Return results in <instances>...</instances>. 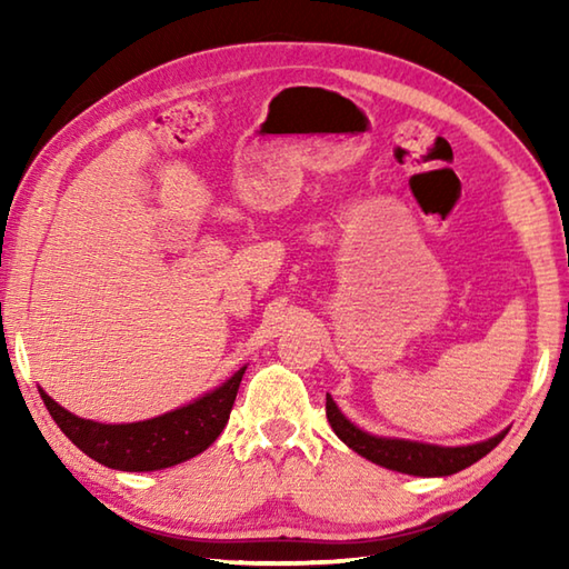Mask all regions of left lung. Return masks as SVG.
Returning a JSON list of instances; mask_svg holds the SVG:
<instances>
[{
  "label": "left lung",
  "instance_id": "obj_1",
  "mask_svg": "<svg viewBox=\"0 0 569 569\" xmlns=\"http://www.w3.org/2000/svg\"><path fill=\"white\" fill-rule=\"evenodd\" d=\"M326 417H329L331 429L336 431L346 447L353 449L356 455L366 457L373 465L387 467L401 475L413 477H449L457 471L467 469L487 457L499 441L505 439L507 431L497 435L487 441L469 447H437V445H421V441L409 439H389V437H373L369 431H361L359 427L343 417L341 409L336 407L333 399L326 393Z\"/></svg>",
  "mask_w": 569,
  "mask_h": 569
}]
</instances>
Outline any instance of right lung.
<instances>
[{
    "label": "right lung",
    "instance_id": "add662e5",
    "mask_svg": "<svg viewBox=\"0 0 569 569\" xmlns=\"http://www.w3.org/2000/svg\"><path fill=\"white\" fill-rule=\"evenodd\" d=\"M243 373L246 366L238 369L223 387L213 389L188 407L132 423L80 419L47 397L42 389L40 397L64 437L94 461L120 471H156L188 461L213 445L220 431L226 429Z\"/></svg>",
    "mask_w": 569,
    "mask_h": 569
}]
</instances>
